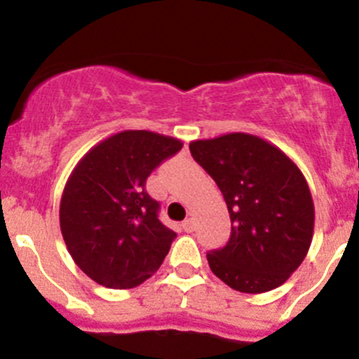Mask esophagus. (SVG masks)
I'll use <instances>...</instances> for the list:
<instances>
[{
	"label": "esophagus",
	"mask_w": 359,
	"mask_h": 359,
	"mask_svg": "<svg viewBox=\"0 0 359 359\" xmlns=\"http://www.w3.org/2000/svg\"><path fill=\"white\" fill-rule=\"evenodd\" d=\"M182 227H184V231H186V233H193V231L196 229V226H194V220L193 219H186V220H184Z\"/></svg>",
	"instance_id": "1"
}]
</instances>
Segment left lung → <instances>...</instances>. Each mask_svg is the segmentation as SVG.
Instances as JSON below:
<instances>
[{
	"instance_id": "8db88e82",
	"label": "left lung",
	"mask_w": 359,
	"mask_h": 359,
	"mask_svg": "<svg viewBox=\"0 0 359 359\" xmlns=\"http://www.w3.org/2000/svg\"><path fill=\"white\" fill-rule=\"evenodd\" d=\"M193 158L215 180L231 217V238L206 253L219 280L243 293L283 285L309 252L314 203L287 154L250 133L193 140Z\"/></svg>"
}]
</instances>
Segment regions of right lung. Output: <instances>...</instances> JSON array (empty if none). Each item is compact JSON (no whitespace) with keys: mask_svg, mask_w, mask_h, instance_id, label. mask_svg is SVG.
<instances>
[{"mask_svg":"<svg viewBox=\"0 0 359 359\" xmlns=\"http://www.w3.org/2000/svg\"><path fill=\"white\" fill-rule=\"evenodd\" d=\"M179 139L125 130L93 146L69 175L60 231L76 266L107 288H133L153 276L177 234L158 219L146 180Z\"/></svg>","mask_w":359,"mask_h":359,"instance_id":"1","label":"right lung"}]
</instances>
